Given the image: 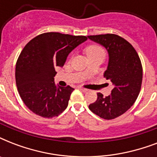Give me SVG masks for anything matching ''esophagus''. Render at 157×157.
<instances>
[{
	"label": "esophagus",
	"mask_w": 157,
	"mask_h": 157,
	"mask_svg": "<svg viewBox=\"0 0 157 157\" xmlns=\"http://www.w3.org/2000/svg\"><path fill=\"white\" fill-rule=\"evenodd\" d=\"M78 89L80 90L83 91V92H87V91H88V90H87V89L82 88V87H78Z\"/></svg>",
	"instance_id": "34e87169"
}]
</instances>
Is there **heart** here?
Returning <instances> with one entry per match:
<instances>
[{
    "label": "heart",
    "mask_w": 157,
    "mask_h": 157,
    "mask_svg": "<svg viewBox=\"0 0 157 157\" xmlns=\"http://www.w3.org/2000/svg\"><path fill=\"white\" fill-rule=\"evenodd\" d=\"M86 54L88 56L97 54H103V50L98 45H90L86 49Z\"/></svg>",
    "instance_id": "b5f03b06"
}]
</instances>
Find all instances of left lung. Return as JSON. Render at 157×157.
<instances>
[{"label": "left lung", "instance_id": "1", "mask_svg": "<svg viewBox=\"0 0 157 157\" xmlns=\"http://www.w3.org/2000/svg\"><path fill=\"white\" fill-rule=\"evenodd\" d=\"M88 38L107 50L108 63L103 75L113 86L107 97L97 94V100L89 108L101 118L114 119L127 112L139 96L143 80L141 61L134 48L119 36L105 34Z\"/></svg>", "mask_w": 157, "mask_h": 157}]
</instances>
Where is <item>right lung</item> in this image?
<instances>
[{"label":"right lung","instance_id":"obj_1","mask_svg":"<svg viewBox=\"0 0 157 157\" xmlns=\"http://www.w3.org/2000/svg\"><path fill=\"white\" fill-rule=\"evenodd\" d=\"M86 40L85 36L46 33L23 48L16 63V86L23 103L35 114L52 118L66 109L74 89L54 84L55 68L63 66L68 54Z\"/></svg>","mask_w":157,"mask_h":157}]
</instances>
